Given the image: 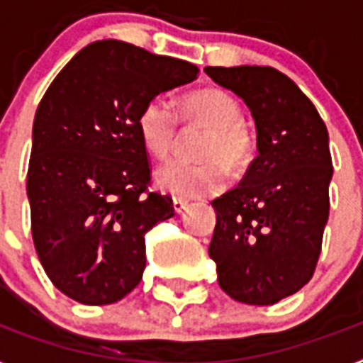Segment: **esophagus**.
I'll use <instances>...</instances> for the list:
<instances>
[{
    "instance_id": "obj_1",
    "label": "esophagus",
    "mask_w": 363,
    "mask_h": 363,
    "mask_svg": "<svg viewBox=\"0 0 363 363\" xmlns=\"http://www.w3.org/2000/svg\"><path fill=\"white\" fill-rule=\"evenodd\" d=\"M186 207H188V203L184 201V199H181V197H175V199H173V208H175L177 214H181Z\"/></svg>"
}]
</instances>
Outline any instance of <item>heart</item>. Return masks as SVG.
<instances>
[{
  "instance_id": "1",
  "label": "heart",
  "mask_w": 363,
  "mask_h": 363,
  "mask_svg": "<svg viewBox=\"0 0 363 363\" xmlns=\"http://www.w3.org/2000/svg\"><path fill=\"white\" fill-rule=\"evenodd\" d=\"M182 119L207 128L199 145V162L169 160L155 172L162 190L182 199L216 194L225 186L228 172L240 175L248 169L253 156V135L240 119L238 100L218 87L197 89L184 96ZM179 130V119L162 96L147 100L138 115V132L149 155L164 158L172 151Z\"/></svg>"
}]
</instances>
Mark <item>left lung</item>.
Instances as JSON below:
<instances>
[{
	"label": "left lung",
	"instance_id": "left-lung-1",
	"mask_svg": "<svg viewBox=\"0 0 363 363\" xmlns=\"http://www.w3.org/2000/svg\"><path fill=\"white\" fill-rule=\"evenodd\" d=\"M205 72L246 102L259 151L242 182L212 201L208 255L231 298L276 304L304 287L319 261L334 173L328 130L298 85L272 67Z\"/></svg>",
	"mask_w": 363,
	"mask_h": 363
}]
</instances>
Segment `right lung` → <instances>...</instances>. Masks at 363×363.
<instances>
[{
    "label": "right lung",
    "instance_id": "right-lung-1",
    "mask_svg": "<svg viewBox=\"0 0 363 363\" xmlns=\"http://www.w3.org/2000/svg\"><path fill=\"white\" fill-rule=\"evenodd\" d=\"M196 65L96 40L55 76L37 108L28 169L33 244L52 284L79 304L125 298L145 270V233L175 214L149 191L138 115L197 78Z\"/></svg>",
    "mask_w": 363,
    "mask_h": 363
}]
</instances>
